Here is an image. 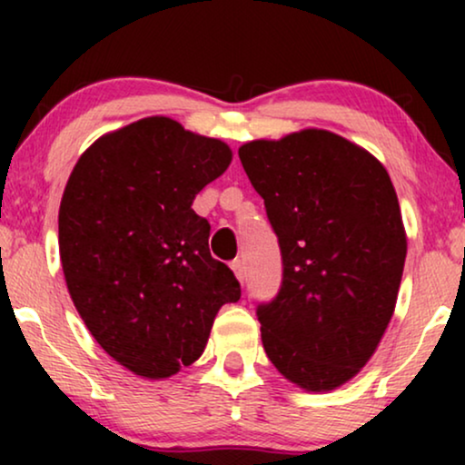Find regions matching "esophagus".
Instances as JSON below:
<instances>
[{"label":"esophagus","mask_w":465,"mask_h":465,"mask_svg":"<svg viewBox=\"0 0 465 465\" xmlns=\"http://www.w3.org/2000/svg\"><path fill=\"white\" fill-rule=\"evenodd\" d=\"M231 269H232V272H234V277H237L239 282L243 283V279H245V269H243V262H241V260H232V262H231Z\"/></svg>","instance_id":"34e87169"}]
</instances>
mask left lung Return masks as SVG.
Here are the masks:
<instances>
[{
  "instance_id": "obj_1",
  "label": "left lung",
  "mask_w": 465,
  "mask_h": 465,
  "mask_svg": "<svg viewBox=\"0 0 465 465\" xmlns=\"http://www.w3.org/2000/svg\"><path fill=\"white\" fill-rule=\"evenodd\" d=\"M277 232L283 282L258 307L264 351L290 383L332 391L368 364L396 309L406 231L387 169L326 129L239 148Z\"/></svg>"
}]
</instances>
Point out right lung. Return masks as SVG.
I'll return each instance as SVG.
<instances>
[{
	"label": "right lung",
	"mask_w": 465,
	"mask_h": 465,
	"mask_svg": "<svg viewBox=\"0 0 465 465\" xmlns=\"http://www.w3.org/2000/svg\"><path fill=\"white\" fill-rule=\"evenodd\" d=\"M231 161L222 139L148 116L88 145L63 190L69 296L101 349L137 377L163 381L199 360L222 304L241 298L193 209Z\"/></svg>",
	"instance_id": "right-lung-1"
}]
</instances>
